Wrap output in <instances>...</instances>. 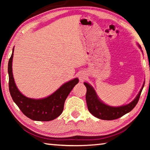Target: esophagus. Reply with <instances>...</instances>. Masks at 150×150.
<instances>
[{
  "instance_id": "34e87169",
  "label": "esophagus",
  "mask_w": 150,
  "mask_h": 150,
  "mask_svg": "<svg viewBox=\"0 0 150 150\" xmlns=\"http://www.w3.org/2000/svg\"><path fill=\"white\" fill-rule=\"evenodd\" d=\"M86 77H87V75H86V73L84 71H81L79 74V79L81 82H83V81L85 80Z\"/></svg>"
}]
</instances>
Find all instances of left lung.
I'll use <instances>...</instances> for the list:
<instances>
[{
    "label": "left lung",
    "instance_id": "left-lung-1",
    "mask_svg": "<svg viewBox=\"0 0 150 150\" xmlns=\"http://www.w3.org/2000/svg\"><path fill=\"white\" fill-rule=\"evenodd\" d=\"M138 46L142 50L140 45L138 44ZM144 84H145V82H144L140 91H139L136 98L132 102L125 105L112 106L104 103L98 97L95 90L94 89L92 86L89 83L84 82V85L87 88V93H86L85 97L88 110L94 116L101 119V120H111L120 118L126 114L128 113L129 112H130L135 107V106L138 102L142 89L144 87Z\"/></svg>",
    "mask_w": 150,
    "mask_h": 150
}]
</instances>
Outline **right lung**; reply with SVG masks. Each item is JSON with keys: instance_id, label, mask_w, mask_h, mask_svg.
<instances>
[{"instance_id": "add662e5", "label": "right lung", "mask_w": 150, "mask_h": 150, "mask_svg": "<svg viewBox=\"0 0 150 150\" xmlns=\"http://www.w3.org/2000/svg\"><path fill=\"white\" fill-rule=\"evenodd\" d=\"M14 47L8 61V73L9 91L12 100L27 117L35 121H50L62 113L65 101L73 88L79 83L75 78L63 84L52 95L43 98H32L24 95L16 87L12 73V59Z\"/></svg>"}]
</instances>
